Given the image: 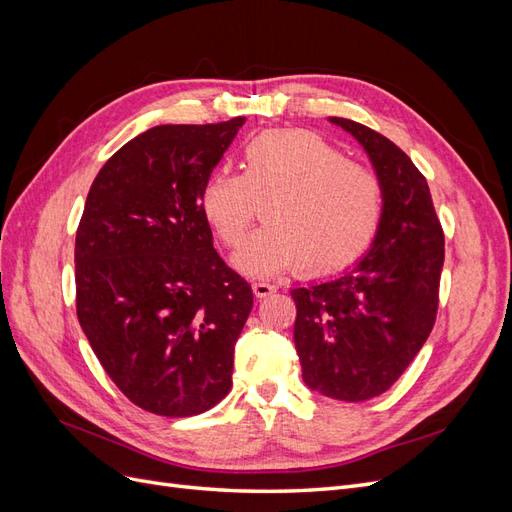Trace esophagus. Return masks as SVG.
<instances>
[{"mask_svg": "<svg viewBox=\"0 0 512 512\" xmlns=\"http://www.w3.org/2000/svg\"><path fill=\"white\" fill-rule=\"evenodd\" d=\"M252 290L258 299H265V297H271V294L275 292V286L269 282H254Z\"/></svg>", "mask_w": 512, "mask_h": 512, "instance_id": "1", "label": "esophagus"}]
</instances>
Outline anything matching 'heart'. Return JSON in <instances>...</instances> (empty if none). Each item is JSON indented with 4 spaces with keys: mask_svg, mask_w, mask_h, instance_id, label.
<instances>
[{
    "mask_svg": "<svg viewBox=\"0 0 512 512\" xmlns=\"http://www.w3.org/2000/svg\"><path fill=\"white\" fill-rule=\"evenodd\" d=\"M262 224L235 252L239 271L265 277L303 267L329 275L354 265L382 222V185L369 168L305 130L262 132L241 151V173L220 168L200 190V211L226 245Z\"/></svg>",
    "mask_w": 512,
    "mask_h": 512,
    "instance_id": "b5f03b06",
    "label": "heart"
}]
</instances>
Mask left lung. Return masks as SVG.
Instances as JSON below:
<instances>
[{
    "label": "left lung",
    "mask_w": 512,
    "mask_h": 512,
    "mask_svg": "<svg viewBox=\"0 0 512 512\" xmlns=\"http://www.w3.org/2000/svg\"><path fill=\"white\" fill-rule=\"evenodd\" d=\"M363 147L382 185V222L369 250L342 273L292 288L294 348L303 382L339 401L382 395L433 329L444 235L429 185L389 138L329 117Z\"/></svg>",
    "instance_id": "1"
}]
</instances>
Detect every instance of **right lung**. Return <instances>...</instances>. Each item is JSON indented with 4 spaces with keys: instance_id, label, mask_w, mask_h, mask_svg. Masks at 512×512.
<instances>
[{
    "instance_id": "obj_1",
    "label": "right lung",
    "mask_w": 512,
    "mask_h": 512,
    "mask_svg": "<svg viewBox=\"0 0 512 512\" xmlns=\"http://www.w3.org/2000/svg\"><path fill=\"white\" fill-rule=\"evenodd\" d=\"M243 123L151 128L100 168L87 194L76 314L119 391L153 414H200L230 391L254 294L215 252L200 190Z\"/></svg>"
}]
</instances>
